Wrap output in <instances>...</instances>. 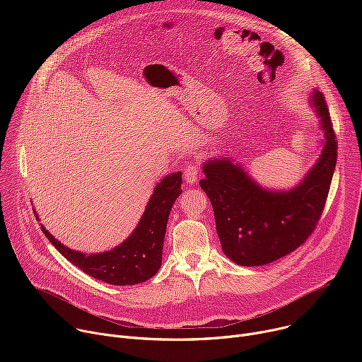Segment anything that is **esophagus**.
Wrapping results in <instances>:
<instances>
[{
  "label": "esophagus",
  "mask_w": 362,
  "mask_h": 362,
  "mask_svg": "<svg viewBox=\"0 0 362 362\" xmlns=\"http://www.w3.org/2000/svg\"><path fill=\"white\" fill-rule=\"evenodd\" d=\"M199 179V169H197V163L192 162L186 169H185V180L189 185L196 183Z\"/></svg>",
  "instance_id": "34e87169"
}]
</instances>
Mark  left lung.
<instances>
[{
    "label": "left lung",
    "mask_w": 362,
    "mask_h": 362,
    "mask_svg": "<svg viewBox=\"0 0 362 362\" xmlns=\"http://www.w3.org/2000/svg\"><path fill=\"white\" fill-rule=\"evenodd\" d=\"M324 134L315 163L292 187L274 189L256 182L232 156L204 160V179L223 253L240 267L275 262L300 246L315 229L337 165V140L321 91L308 97Z\"/></svg>",
    "instance_id": "8db88e82"
}]
</instances>
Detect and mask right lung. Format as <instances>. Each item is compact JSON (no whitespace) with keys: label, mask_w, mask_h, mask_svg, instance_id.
Listing matches in <instances>:
<instances>
[{"label":"right lung","mask_w":362,"mask_h":362,"mask_svg":"<svg viewBox=\"0 0 362 362\" xmlns=\"http://www.w3.org/2000/svg\"><path fill=\"white\" fill-rule=\"evenodd\" d=\"M182 193V172L162 177L154 186L134 230L110 250L84 253L63 245L42 225L41 230L54 247L83 272L110 285H136L156 275L162 265L163 240L172 206ZM35 219L40 221L35 209Z\"/></svg>","instance_id":"obj_1"}]
</instances>
